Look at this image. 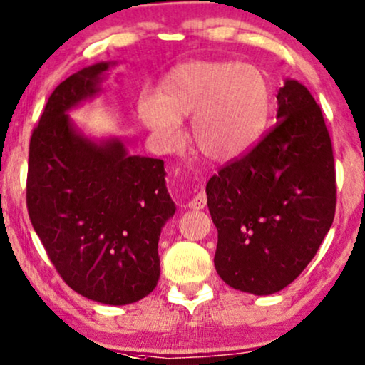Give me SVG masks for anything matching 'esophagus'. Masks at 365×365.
Here are the masks:
<instances>
[{
    "instance_id": "34e87169",
    "label": "esophagus",
    "mask_w": 365,
    "mask_h": 365,
    "mask_svg": "<svg viewBox=\"0 0 365 365\" xmlns=\"http://www.w3.org/2000/svg\"><path fill=\"white\" fill-rule=\"evenodd\" d=\"M206 202H207L206 194L205 192H197L196 196H194L192 200L187 202V206L191 207V210H202V207L206 206Z\"/></svg>"
}]
</instances>
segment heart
Returning <instances> with one entry per match:
<instances>
[{
    "mask_svg": "<svg viewBox=\"0 0 365 365\" xmlns=\"http://www.w3.org/2000/svg\"><path fill=\"white\" fill-rule=\"evenodd\" d=\"M272 108V87L250 63L200 60L179 65L142 97L140 119L165 144L181 140V120L191 117V142L210 163L240 159L262 137Z\"/></svg>",
    "mask_w": 365,
    "mask_h": 365,
    "instance_id": "1",
    "label": "heart"
}]
</instances>
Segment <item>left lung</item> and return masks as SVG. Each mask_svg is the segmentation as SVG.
<instances>
[{"instance_id": "obj_1", "label": "left lung", "mask_w": 365, "mask_h": 365, "mask_svg": "<svg viewBox=\"0 0 365 365\" xmlns=\"http://www.w3.org/2000/svg\"><path fill=\"white\" fill-rule=\"evenodd\" d=\"M277 101V125L206 184L217 275L253 295L290 285L315 257L335 215L332 142L320 107L292 78Z\"/></svg>"}]
</instances>
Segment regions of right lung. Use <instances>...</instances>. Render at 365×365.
<instances>
[{"instance_id": "add662e5", "label": "right lung", "mask_w": 365, "mask_h": 365, "mask_svg": "<svg viewBox=\"0 0 365 365\" xmlns=\"http://www.w3.org/2000/svg\"><path fill=\"white\" fill-rule=\"evenodd\" d=\"M115 61L53 90L30 140L26 206L65 283L106 305L134 304L158 285L159 236L176 205L164 160L132 155L119 137L85 135L68 112L101 93Z\"/></svg>"}]
</instances>
